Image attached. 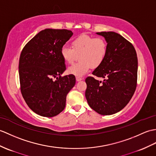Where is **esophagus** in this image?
<instances>
[{
  "label": "esophagus",
  "instance_id": "esophagus-1",
  "mask_svg": "<svg viewBox=\"0 0 156 156\" xmlns=\"http://www.w3.org/2000/svg\"><path fill=\"white\" fill-rule=\"evenodd\" d=\"M83 80V78H82V77H79V76L76 77V81H78V82L81 81V80Z\"/></svg>",
  "mask_w": 156,
  "mask_h": 156
}]
</instances>
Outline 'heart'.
<instances>
[{"instance_id":"b5f03b06","label":"heart","mask_w":156,"mask_h":156,"mask_svg":"<svg viewBox=\"0 0 156 156\" xmlns=\"http://www.w3.org/2000/svg\"><path fill=\"white\" fill-rule=\"evenodd\" d=\"M72 48L64 46L60 54L68 64H72L79 58L78 62L68 68V72L81 76L91 67L97 68L102 64L108 52V43L104 38L83 34L74 38L71 42Z\"/></svg>"}]
</instances>
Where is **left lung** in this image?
Masks as SVG:
<instances>
[{"instance_id": "obj_1", "label": "left lung", "mask_w": 156, "mask_h": 156, "mask_svg": "<svg viewBox=\"0 0 156 156\" xmlns=\"http://www.w3.org/2000/svg\"><path fill=\"white\" fill-rule=\"evenodd\" d=\"M108 43V52L102 64L92 72L104 78L86 80L85 96L90 108L101 115H111L122 110L135 92L137 80V57L132 44L114 32H97Z\"/></svg>"}]
</instances>
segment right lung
Instances as JSON below:
<instances>
[{"label":"right lung","mask_w":156,"mask_h":156,"mask_svg":"<svg viewBox=\"0 0 156 156\" xmlns=\"http://www.w3.org/2000/svg\"><path fill=\"white\" fill-rule=\"evenodd\" d=\"M72 34L66 29L46 28L27 42L21 52L22 95L28 107L42 116L53 117L62 112L68 93L76 84L73 74L61 76L66 66L60 50Z\"/></svg>","instance_id":"right-lung-1"}]
</instances>
